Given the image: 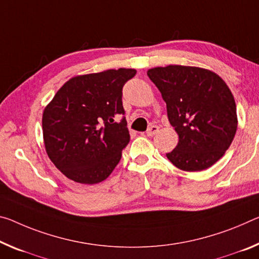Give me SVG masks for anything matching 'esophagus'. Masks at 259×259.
<instances>
[{
	"label": "esophagus",
	"mask_w": 259,
	"mask_h": 259,
	"mask_svg": "<svg viewBox=\"0 0 259 259\" xmlns=\"http://www.w3.org/2000/svg\"><path fill=\"white\" fill-rule=\"evenodd\" d=\"M159 131V126L158 125H151V126H149V129L146 130V135L147 136H154L155 134H157Z\"/></svg>",
	"instance_id": "34e87169"
}]
</instances>
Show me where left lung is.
<instances>
[{"mask_svg": "<svg viewBox=\"0 0 259 259\" xmlns=\"http://www.w3.org/2000/svg\"><path fill=\"white\" fill-rule=\"evenodd\" d=\"M147 76L161 93L178 146L167 158L180 169L199 171L218 161L231 146L237 128L236 105L225 81L210 70L168 65Z\"/></svg>", "mask_w": 259, "mask_h": 259, "instance_id": "left-lung-1", "label": "left lung"}]
</instances>
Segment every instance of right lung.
<instances>
[{
  "label": "right lung",
  "instance_id": "add662e5",
  "mask_svg": "<svg viewBox=\"0 0 259 259\" xmlns=\"http://www.w3.org/2000/svg\"><path fill=\"white\" fill-rule=\"evenodd\" d=\"M135 69L77 76L68 80L42 115L45 146L49 159L72 181L96 184L116 167L129 144L123 86ZM122 115L117 122L116 118Z\"/></svg>",
  "mask_w": 259,
  "mask_h": 259
}]
</instances>
